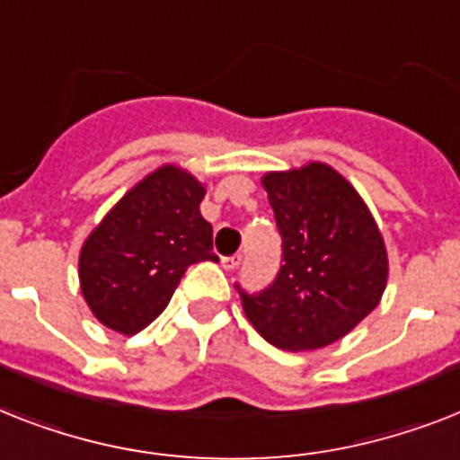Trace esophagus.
Masks as SVG:
<instances>
[{
    "instance_id": "obj_1",
    "label": "esophagus",
    "mask_w": 460,
    "mask_h": 460,
    "mask_svg": "<svg viewBox=\"0 0 460 460\" xmlns=\"http://www.w3.org/2000/svg\"><path fill=\"white\" fill-rule=\"evenodd\" d=\"M243 257L241 255H231V257H222V267L226 269V271H234V269H238V264H241Z\"/></svg>"
}]
</instances>
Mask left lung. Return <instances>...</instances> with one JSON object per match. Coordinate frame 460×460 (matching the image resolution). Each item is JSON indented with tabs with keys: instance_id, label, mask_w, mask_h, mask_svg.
I'll return each instance as SVG.
<instances>
[{
	"instance_id": "obj_1",
	"label": "left lung",
	"mask_w": 460,
	"mask_h": 460,
	"mask_svg": "<svg viewBox=\"0 0 460 460\" xmlns=\"http://www.w3.org/2000/svg\"><path fill=\"white\" fill-rule=\"evenodd\" d=\"M269 205L283 264L260 293H241L245 316L279 349L326 347L378 307L387 250L371 210L342 174L323 163L267 172Z\"/></svg>"
}]
</instances>
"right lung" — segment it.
I'll use <instances>...</instances> for the list:
<instances>
[{
    "label": "right lung",
    "mask_w": 460,
    "mask_h": 460,
    "mask_svg": "<svg viewBox=\"0 0 460 460\" xmlns=\"http://www.w3.org/2000/svg\"><path fill=\"white\" fill-rule=\"evenodd\" d=\"M205 186L163 165L129 189L80 250V288L92 314L122 335L144 331L170 305L186 269L217 262Z\"/></svg>",
    "instance_id": "1"
}]
</instances>
